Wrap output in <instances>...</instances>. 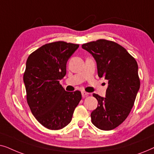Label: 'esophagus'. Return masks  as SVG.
I'll list each match as a JSON object with an SVG mask.
<instances>
[{
  "label": "esophagus",
  "instance_id": "1",
  "mask_svg": "<svg viewBox=\"0 0 154 154\" xmlns=\"http://www.w3.org/2000/svg\"><path fill=\"white\" fill-rule=\"evenodd\" d=\"M81 93H82V96H83V97H85L88 96V94H89L88 92H85V91H82Z\"/></svg>",
  "mask_w": 154,
  "mask_h": 154
}]
</instances>
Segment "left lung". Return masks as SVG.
Returning <instances> with one entry per match:
<instances>
[{
  "label": "left lung",
  "mask_w": 154,
  "mask_h": 154,
  "mask_svg": "<svg viewBox=\"0 0 154 154\" xmlns=\"http://www.w3.org/2000/svg\"><path fill=\"white\" fill-rule=\"evenodd\" d=\"M82 48L95 59L98 76L109 81L106 97L94 93L97 108L91 113L92 124L102 130H111L129 115L140 87L135 59L119 44L99 39L83 44Z\"/></svg>",
  "instance_id": "obj_1"
}]
</instances>
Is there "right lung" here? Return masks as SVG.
<instances>
[{
	"label": "right lung",
	"instance_id": "right-lung-1",
	"mask_svg": "<svg viewBox=\"0 0 154 154\" xmlns=\"http://www.w3.org/2000/svg\"><path fill=\"white\" fill-rule=\"evenodd\" d=\"M79 44L56 41L38 48L29 56L24 73L26 101L35 119L46 128L60 130L70 123L82 99L79 90L66 92L60 80L66 62Z\"/></svg>",
	"mask_w": 154,
	"mask_h": 154
}]
</instances>
